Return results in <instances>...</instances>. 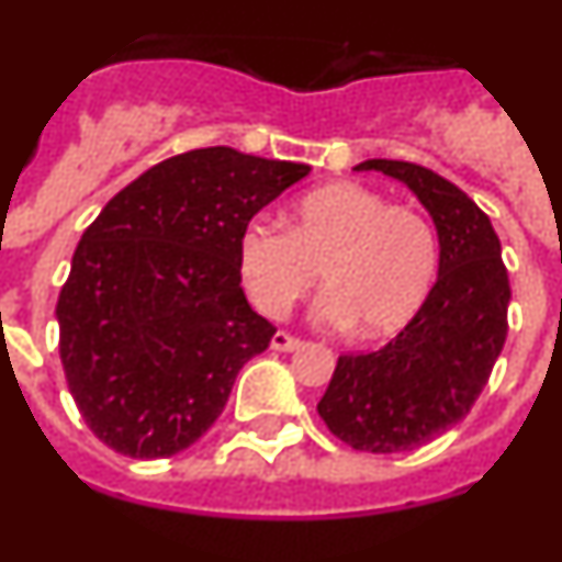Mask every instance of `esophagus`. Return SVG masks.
<instances>
[{
    "mask_svg": "<svg viewBox=\"0 0 562 562\" xmlns=\"http://www.w3.org/2000/svg\"><path fill=\"white\" fill-rule=\"evenodd\" d=\"M301 337H295V335H290V331H276V335H272V340H270V346L276 351H295V349H301Z\"/></svg>",
    "mask_w": 562,
    "mask_h": 562,
    "instance_id": "esophagus-1",
    "label": "esophagus"
}]
</instances>
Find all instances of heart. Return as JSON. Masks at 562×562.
<instances>
[{"label":"heart","mask_w":562,"mask_h":562,"mask_svg":"<svg viewBox=\"0 0 562 562\" xmlns=\"http://www.w3.org/2000/svg\"><path fill=\"white\" fill-rule=\"evenodd\" d=\"M439 265L430 222L362 182H329L297 196L290 231L252 220L238 238L241 281L267 317H284L324 272L329 295L317 317L360 337H389L411 324Z\"/></svg>","instance_id":"obj_1"}]
</instances>
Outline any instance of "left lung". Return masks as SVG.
<instances>
[{
	"label": "left lung",
	"mask_w": 562,
	"mask_h": 562,
	"mask_svg": "<svg viewBox=\"0 0 562 562\" xmlns=\"http://www.w3.org/2000/svg\"><path fill=\"white\" fill-rule=\"evenodd\" d=\"M405 182L434 216L439 278L411 324L382 349L340 355L317 414L349 448L405 453L459 425L506 340L509 276L490 216L461 188L405 160H366Z\"/></svg>",
	"instance_id": "left-lung-1"
}]
</instances>
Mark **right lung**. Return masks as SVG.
<instances>
[{"mask_svg": "<svg viewBox=\"0 0 562 562\" xmlns=\"http://www.w3.org/2000/svg\"><path fill=\"white\" fill-rule=\"evenodd\" d=\"M310 166L236 148L157 162L83 231L58 295V351L83 422L114 453L166 459L225 411L276 326L241 290L238 238Z\"/></svg>", "mask_w": 562, "mask_h": 562, "instance_id": "1", "label": "right lung"}]
</instances>
